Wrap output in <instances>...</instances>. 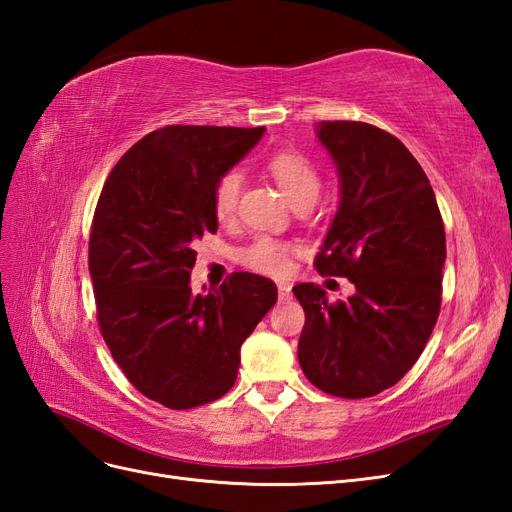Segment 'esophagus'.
Listing matches in <instances>:
<instances>
[{"instance_id": "1", "label": "esophagus", "mask_w": 512, "mask_h": 512, "mask_svg": "<svg viewBox=\"0 0 512 512\" xmlns=\"http://www.w3.org/2000/svg\"><path fill=\"white\" fill-rule=\"evenodd\" d=\"M277 294H280V301H290L292 299V286L288 282L277 284Z\"/></svg>"}]
</instances>
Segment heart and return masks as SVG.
Listing matches in <instances>:
<instances>
[{
    "mask_svg": "<svg viewBox=\"0 0 512 512\" xmlns=\"http://www.w3.org/2000/svg\"><path fill=\"white\" fill-rule=\"evenodd\" d=\"M267 170L273 175V179L280 185L286 198L292 205L301 203V200H309L318 196L320 190V175L314 162L305 158L303 153L282 149L275 151L267 160ZM243 188V177L237 170H228L213 188V209L220 220H230L237 211L239 196ZM290 252L292 247L284 241H277L271 237H258L250 245H245L239 252V260L247 269L256 273H265L280 277L286 275L290 269Z\"/></svg>",
    "mask_w": 512,
    "mask_h": 512,
    "instance_id": "1",
    "label": "heart"
}]
</instances>
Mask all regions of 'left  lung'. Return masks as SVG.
<instances>
[{
	"label": "left lung",
	"instance_id": "left-lung-1",
	"mask_svg": "<svg viewBox=\"0 0 512 512\" xmlns=\"http://www.w3.org/2000/svg\"><path fill=\"white\" fill-rule=\"evenodd\" d=\"M318 141L339 177V207L316 269L356 292L329 303L294 286L305 309L303 374L320 391L363 399L408 374L436 327L446 237L425 170L393 134L363 121H322Z\"/></svg>",
	"mask_w": 512,
	"mask_h": 512
}]
</instances>
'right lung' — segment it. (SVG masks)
<instances>
[{
	"instance_id": "obj_1",
	"label": "right lung",
	"mask_w": 512,
	"mask_h": 512,
	"mask_svg": "<svg viewBox=\"0 0 512 512\" xmlns=\"http://www.w3.org/2000/svg\"><path fill=\"white\" fill-rule=\"evenodd\" d=\"M265 128L166 126L123 153L89 237L98 324L134 389L170 410L226 395L241 344L277 301L271 280L232 273L192 294L194 241L218 230L213 188Z\"/></svg>"
}]
</instances>
